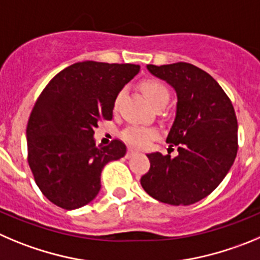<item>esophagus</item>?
Segmentation results:
<instances>
[{
  "instance_id": "obj_1",
  "label": "esophagus",
  "mask_w": 260,
  "mask_h": 260,
  "mask_svg": "<svg viewBox=\"0 0 260 260\" xmlns=\"http://www.w3.org/2000/svg\"><path fill=\"white\" fill-rule=\"evenodd\" d=\"M135 154H137V151H136V150H133V149H131V147H129V149L127 150V155H125V156L131 157V156H133Z\"/></svg>"
}]
</instances>
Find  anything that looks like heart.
I'll return each mask as SVG.
<instances>
[{"label": "heart", "mask_w": 260, "mask_h": 260, "mask_svg": "<svg viewBox=\"0 0 260 260\" xmlns=\"http://www.w3.org/2000/svg\"><path fill=\"white\" fill-rule=\"evenodd\" d=\"M141 88L146 97L152 103V105L156 108L159 105H167L171 99L168 88L163 83L155 79H146L141 83ZM123 96V92L120 91L116 94L114 100V109H118L120 99ZM157 135V131L155 128L141 127V125H128L125 129H123L122 138L127 144L132 145L136 147H145L151 140H154Z\"/></svg>", "instance_id": "obj_1"}]
</instances>
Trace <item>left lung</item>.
<instances>
[{
    "label": "left lung",
    "instance_id": "1",
    "mask_svg": "<svg viewBox=\"0 0 260 260\" xmlns=\"http://www.w3.org/2000/svg\"><path fill=\"white\" fill-rule=\"evenodd\" d=\"M177 92V113L167 137L178 155L147 154L144 190L171 205H190L218 187L237 154V119L230 97L212 75L188 62L147 65Z\"/></svg>",
    "mask_w": 260,
    "mask_h": 260
}]
</instances>
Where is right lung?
<instances>
[{"mask_svg": "<svg viewBox=\"0 0 260 260\" xmlns=\"http://www.w3.org/2000/svg\"><path fill=\"white\" fill-rule=\"evenodd\" d=\"M138 72L135 64L75 62L45 87L29 116L26 145L36 183L51 203L84 207L100 191L104 167L124 156L119 140L96 146L93 129L113 119L116 94Z\"/></svg>", "mask_w": 260, "mask_h": 260, "instance_id": "right-lung-1", "label": "right lung"}]
</instances>
